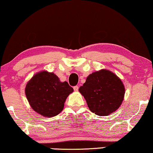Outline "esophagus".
<instances>
[{"mask_svg": "<svg viewBox=\"0 0 153 153\" xmlns=\"http://www.w3.org/2000/svg\"><path fill=\"white\" fill-rule=\"evenodd\" d=\"M73 89H74V91H78L79 90V86H74V88H73Z\"/></svg>", "mask_w": 153, "mask_h": 153, "instance_id": "esophagus-1", "label": "esophagus"}]
</instances>
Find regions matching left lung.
I'll use <instances>...</instances> for the list:
<instances>
[{
	"instance_id": "8db88e82",
	"label": "left lung",
	"mask_w": 153,
	"mask_h": 153,
	"mask_svg": "<svg viewBox=\"0 0 153 153\" xmlns=\"http://www.w3.org/2000/svg\"><path fill=\"white\" fill-rule=\"evenodd\" d=\"M79 90L90 111L99 116H107L118 109L125 94L121 79L106 70L90 74Z\"/></svg>"
}]
</instances>
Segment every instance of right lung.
<instances>
[{"instance_id": "1", "label": "right lung", "mask_w": 153, "mask_h": 153, "mask_svg": "<svg viewBox=\"0 0 153 153\" xmlns=\"http://www.w3.org/2000/svg\"><path fill=\"white\" fill-rule=\"evenodd\" d=\"M73 88L61 82L54 73L43 71L28 82L25 94L32 109L44 117H54L63 110L64 103Z\"/></svg>"}]
</instances>
